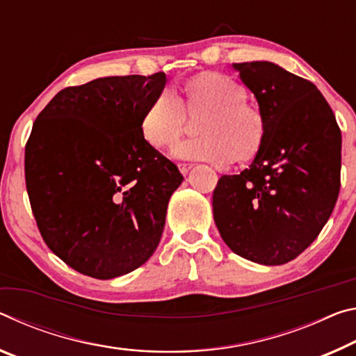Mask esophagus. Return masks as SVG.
Here are the masks:
<instances>
[{
	"instance_id": "34e87169",
	"label": "esophagus",
	"mask_w": 356,
	"mask_h": 356,
	"mask_svg": "<svg viewBox=\"0 0 356 356\" xmlns=\"http://www.w3.org/2000/svg\"><path fill=\"white\" fill-rule=\"evenodd\" d=\"M191 168H192L191 164H179V170H181L183 175H188Z\"/></svg>"
}]
</instances>
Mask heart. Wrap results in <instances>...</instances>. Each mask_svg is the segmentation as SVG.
Wrapping results in <instances>:
<instances>
[{
	"label": "heart",
	"instance_id": "1",
	"mask_svg": "<svg viewBox=\"0 0 356 356\" xmlns=\"http://www.w3.org/2000/svg\"><path fill=\"white\" fill-rule=\"evenodd\" d=\"M248 90L236 79L222 72H202L183 86L177 96L161 90L145 108L140 129L151 147L165 149L181 138L189 118L198 120L200 137L177 147L183 159L225 164L232 159L248 162L264 147L268 121L257 104L248 101Z\"/></svg>",
	"mask_w": 356,
	"mask_h": 356
}]
</instances>
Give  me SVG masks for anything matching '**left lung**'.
<instances>
[{"label":"left lung","mask_w":356,"mask_h":356,"mask_svg":"<svg viewBox=\"0 0 356 356\" xmlns=\"http://www.w3.org/2000/svg\"><path fill=\"white\" fill-rule=\"evenodd\" d=\"M268 121L249 168L224 175L214 222L233 252L261 265L293 260L322 232L341 189L342 136L312 81L268 61L235 63Z\"/></svg>","instance_id":"1"}]
</instances>
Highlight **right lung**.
Listing matches in <instances>:
<instances>
[{"instance_id": "add662e5", "label": "right lung", "mask_w": 356, "mask_h": 356, "mask_svg": "<svg viewBox=\"0 0 356 356\" xmlns=\"http://www.w3.org/2000/svg\"><path fill=\"white\" fill-rule=\"evenodd\" d=\"M165 81L156 72L67 86L34 121L25 147L34 219L51 252L81 275H127L161 241L183 175L140 123Z\"/></svg>"}]
</instances>
